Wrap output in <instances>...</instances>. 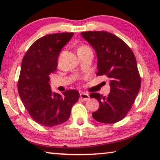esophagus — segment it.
<instances>
[{
    "label": "esophagus",
    "mask_w": 160,
    "mask_h": 160,
    "mask_svg": "<svg viewBox=\"0 0 160 160\" xmlns=\"http://www.w3.org/2000/svg\"><path fill=\"white\" fill-rule=\"evenodd\" d=\"M80 98L83 100H88L89 99V95L85 92H82L80 93Z\"/></svg>",
    "instance_id": "1"
}]
</instances>
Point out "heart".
<instances>
[{"mask_svg":"<svg viewBox=\"0 0 160 160\" xmlns=\"http://www.w3.org/2000/svg\"><path fill=\"white\" fill-rule=\"evenodd\" d=\"M85 47V46H83V47Z\"/></svg>","mask_w":160,"mask_h":160,"instance_id":"1","label":"heart"}]
</instances>
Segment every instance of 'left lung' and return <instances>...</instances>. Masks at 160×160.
Listing matches in <instances>:
<instances>
[{"label":"left lung","mask_w":160,"mask_h":160,"mask_svg":"<svg viewBox=\"0 0 160 160\" xmlns=\"http://www.w3.org/2000/svg\"><path fill=\"white\" fill-rule=\"evenodd\" d=\"M95 49L98 58V76L110 80V93L102 96L91 93L100 107L92 113L96 121L112 124L125 117L141 88V77L135 55L121 38L106 31L81 32Z\"/></svg>","instance_id":"obj_1"}]
</instances>
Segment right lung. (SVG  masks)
Returning <instances> with one entry per match:
<instances>
[{
  "label": "right lung",
  "instance_id": "right-lung-1",
  "mask_svg": "<svg viewBox=\"0 0 160 160\" xmlns=\"http://www.w3.org/2000/svg\"><path fill=\"white\" fill-rule=\"evenodd\" d=\"M73 36V32H62L41 37L30 46L22 61L17 84L19 97L32 119L43 126L66 122L79 98V92L74 89L62 95L52 92L49 84L61 50Z\"/></svg>",
  "mask_w": 160,
  "mask_h": 160
}]
</instances>
